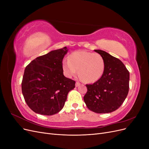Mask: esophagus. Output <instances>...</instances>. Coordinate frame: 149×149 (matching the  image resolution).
<instances>
[{
    "instance_id": "1",
    "label": "esophagus",
    "mask_w": 149,
    "mask_h": 149,
    "mask_svg": "<svg viewBox=\"0 0 149 149\" xmlns=\"http://www.w3.org/2000/svg\"><path fill=\"white\" fill-rule=\"evenodd\" d=\"M79 85H80V83H79V82H78V81H77V82H76V87H78V86H79Z\"/></svg>"
}]
</instances>
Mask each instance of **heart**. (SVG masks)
I'll return each instance as SVG.
<instances>
[{
	"mask_svg": "<svg viewBox=\"0 0 149 149\" xmlns=\"http://www.w3.org/2000/svg\"><path fill=\"white\" fill-rule=\"evenodd\" d=\"M64 73L68 77L74 75L78 69V73L84 81L94 83L102 76L105 68V63L99 53L87 51H76L72 53L68 60L62 63Z\"/></svg>",
	"mask_w": 149,
	"mask_h": 149,
	"instance_id": "b5f03b06",
	"label": "heart"
}]
</instances>
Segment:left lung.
I'll list each match as a JSON object with an SVG mask.
<instances>
[{"mask_svg": "<svg viewBox=\"0 0 149 149\" xmlns=\"http://www.w3.org/2000/svg\"><path fill=\"white\" fill-rule=\"evenodd\" d=\"M105 63L101 78L93 84H86L84 101L89 110L96 113H109L118 109L125 101L129 89V72L118 58L94 49Z\"/></svg>", "mask_w": 149, "mask_h": 149, "instance_id": "left-lung-1", "label": "left lung"}]
</instances>
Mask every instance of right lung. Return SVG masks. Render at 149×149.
<instances>
[{
  "instance_id": "right-lung-1",
  "label": "right lung",
  "mask_w": 149,
  "mask_h": 149,
  "mask_svg": "<svg viewBox=\"0 0 149 149\" xmlns=\"http://www.w3.org/2000/svg\"><path fill=\"white\" fill-rule=\"evenodd\" d=\"M66 47L36 58L26 66L22 81L24 100L36 113L51 116L63 107L75 81L63 75L62 62Z\"/></svg>"
}]
</instances>
